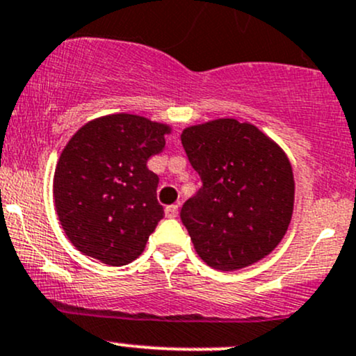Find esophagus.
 <instances>
[{
	"label": "esophagus",
	"mask_w": 356,
	"mask_h": 356,
	"mask_svg": "<svg viewBox=\"0 0 356 356\" xmlns=\"http://www.w3.org/2000/svg\"><path fill=\"white\" fill-rule=\"evenodd\" d=\"M177 214H179V206L177 204L167 206V208H165V216L167 218H175Z\"/></svg>",
	"instance_id": "esophagus-1"
}]
</instances>
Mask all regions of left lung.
<instances>
[{
    "instance_id": "1",
    "label": "left lung",
    "mask_w": 356,
    "mask_h": 356,
    "mask_svg": "<svg viewBox=\"0 0 356 356\" xmlns=\"http://www.w3.org/2000/svg\"><path fill=\"white\" fill-rule=\"evenodd\" d=\"M181 140L202 182L181 209L197 255L218 270H238L268 255L294 209L286 154L257 127L232 118L186 128Z\"/></svg>"
}]
</instances>
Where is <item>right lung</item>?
Segmentation results:
<instances>
[{
    "label": "right lung",
    "instance_id": "1",
    "mask_svg": "<svg viewBox=\"0 0 356 356\" xmlns=\"http://www.w3.org/2000/svg\"><path fill=\"white\" fill-rule=\"evenodd\" d=\"M167 124L136 115L86 123L69 140L54 175V201L65 235L79 252L120 267L142 255L163 218L159 175L148 159L165 147Z\"/></svg>",
    "mask_w": 356,
    "mask_h": 356
}]
</instances>
